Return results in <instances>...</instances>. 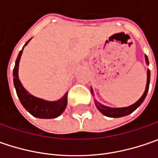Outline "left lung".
<instances>
[{
    "label": "left lung",
    "mask_w": 158,
    "mask_h": 158,
    "mask_svg": "<svg viewBox=\"0 0 158 158\" xmlns=\"http://www.w3.org/2000/svg\"><path fill=\"white\" fill-rule=\"evenodd\" d=\"M145 61H146V64H147V65H149V60H148L147 55H145ZM149 80H150V71H149V69H148L147 70V83H146V88H145V90H144V92H143V96H142V97L139 98V100L136 101L135 104L127 106V107H120V108L109 107V106H104V105H102V104H100L99 102H98L97 100H94L95 105L97 106V108L98 109V111H99L102 114H104L105 116H107V117H111V118H119V117L127 116V115L132 113L134 111H135L137 108L142 105V103L143 102V100L145 99V98H146V96H147V93H148V91H149ZM90 90H91L92 95H94V92H93L92 88L90 89Z\"/></svg>",
    "instance_id": "1"
}]
</instances>
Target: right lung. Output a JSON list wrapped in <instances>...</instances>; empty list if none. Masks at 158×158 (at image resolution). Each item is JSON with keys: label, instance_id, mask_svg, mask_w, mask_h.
<instances>
[{"label": "right lung", "instance_id": "obj_1", "mask_svg": "<svg viewBox=\"0 0 158 158\" xmlns=\"http://www.w3.org/2000/svg\"><path fill=\"white\" fill-rule=\"evenodd\" d=\"M31 40H29L25 43L23 49L18 53V56L15 60V68L13 70V77H14V85L16 90V94L19 98V100L23 106L34 117L40 118H57L66 109V106L68 104V92H66L61 98L56 101L45 100L30 94L23 86V84L19 80L18 69H19L20 59L24 46L27 45Z\"/></svg>", "mask_w": 158, "mask_h": 158}]
</instances>
